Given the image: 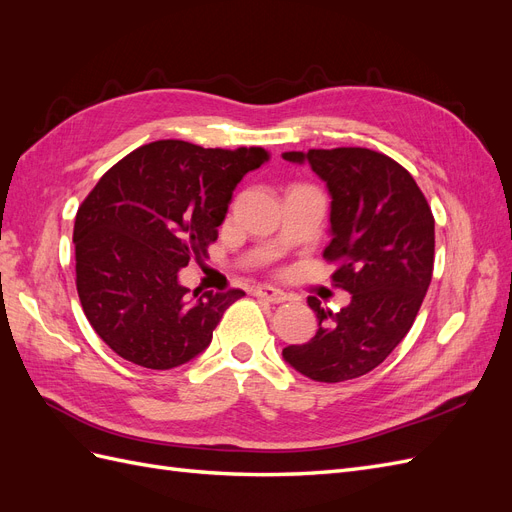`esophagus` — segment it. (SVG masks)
<instances>
[{
  "mask_svg": "<svg viewBox=\"0 0 512 512\" xmlns=\"http://www.w3.org/2000/svg\"><path fill=\"white\" fill-rule=\"evenodd\" d=\"M254 294H256L258 299H265L269 303H284V301H288V294L284 290H280V288H273V286H258Z\"/></svg>",
  "mask_w": 512,
  "mask_h": 512,
  "instance_id": "esophagus-1",
  "label": "esophagus"
}]
</instances>
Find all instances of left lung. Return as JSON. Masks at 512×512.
I'll list each match as a JSON object with an SVG mask.
<instances>
[{
  "label": "left lung",
  "instance_id": "obj_1",
  "mask_svg": "<svg viewBox=\"0 0 512 512\" xmlns=\"http://www.w3.org/2000/svg\"><path fill=\"white\" fill-rule=\"evenodd\" d=\"M284 160L309 164L331 194L335 286L352 294L337 314L307 303L318 331L282 350L284 361L316 382H344L376 369L408 335L433 273L436 230L421 188L384 153L363 147L286 151Z\"/></svg>",
  "mask_w": 512,
  "mask_h": 512
}]
</instances>
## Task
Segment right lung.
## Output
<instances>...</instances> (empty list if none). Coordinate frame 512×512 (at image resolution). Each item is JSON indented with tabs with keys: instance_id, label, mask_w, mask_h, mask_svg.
I'll return each mask as SVG.
<instances>
[{
	"instance_id": "add662e5",
	"label": "right lung",
	"mask_w": 512,
	"mask_h": 512,
	"mask_svg": "<svg viewBox=\"0 0 512 512\" xmlns=\"http://www.w3.org/2000/svg\"><path fill=\"white\" fill-rule=\"evenodd\" d=\"M269 160L262 147L156 141L108 168L76 211V290L102 342L147 369L192 361L243 290L190 294V258L218 239L232 192Z\"/></svg>"
}]
</instances>
